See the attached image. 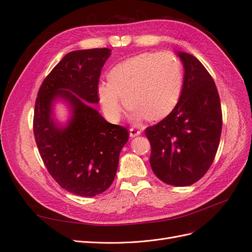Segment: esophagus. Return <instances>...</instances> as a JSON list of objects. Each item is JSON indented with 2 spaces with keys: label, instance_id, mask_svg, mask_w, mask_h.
<instances>
[{
  "label": "esophagus",
  "instance_id": "obj_1",
  "mask_svg": "<svg viewBox=\"0 0 252 252\" xmlns=\"http://www.w3.org/2000/svg\"><path fill=\"white\" fill-rule=\"evenodd\" d=\"M129 134H130L131 138H134V136H138L141 134V130H139V129H135V128H130L129 129Z\"/></svg>",
  "mask_w": 252,
  "mask_h": 252
}]
</instances>
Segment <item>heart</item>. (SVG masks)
<instances>
[{"label":"heart","mask_w":252,"mask_h":252,"mask_svg":"<svg viewBox=\"0 0 252 252\" xmlns=\"http://www.w3.org/2000/svg\"><path fill=\"white\" fill-rule=\"evenodd\" d=\"M183 71L170 52H146L114 66L108 83L97 86V96L106 118L118 121L123 101L135 121H161L180 101Z\"/></svg>","instance_id":"heart-1"}]
</instances>
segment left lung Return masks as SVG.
<instances>
[{
    "instance_id": "1",
    "label": "left lung",
    "mask_w": 252,
    "mask_h": 252,
    "mask_svg": "<svg viewBox=\"0 0 252 252\" xmlns=\"http://www.w3.org/2000/svg\"><path fill=\"white\" fill-rule=\"evenodd\" d=\"M185 75L180 101L173 111L147 127L150 165L166 184L189 186L208 171L222 132L220 95L210 73L195 57L179 52Z\"/></svg>"
}]
</instances>
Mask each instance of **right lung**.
Segmentation results:
<instances>
[{"instance_id": "obj_1", "label": "right lung", "mask_w": 252, "mask_h": 252, "mask_svg": "<svg viewBox=\"0 0 252 252\" xmlns=\"http://www.w3.org/2000/svg\"><path fill=\"white\" fill-rule=\"evenodd\" d=\"M108 48L71 51L50 71L37 93L33 133L48 172L67 191L80 196L104 192L116 177L127 128L110 124L89 104L98 103L97 86ZM58 96L71 103L73 118L65 128L50 117Z\"/></svg>"}]
</instances>
